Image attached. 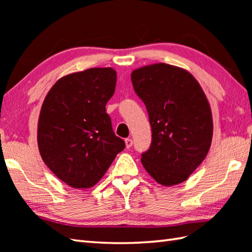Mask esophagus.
Segmentation results:
<instances>
[{
    "label": "esophagus",
    "mask_w": 252,
    "mask_h": 252,
    "mask_svg": "<svg viewBox=\"0 0 252 252\" xmlns=\"http://www.w3.org/2000/svg\"><path fill=\"white\" fill-rule=\"evenodd\" d=\"M132 145H133V141L131 140V138H126V147L129 149V148L132 147Z\"/></svg>",
    "instance_id": "esophagus-1"
}]
</instances>
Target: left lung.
<instances>
[{
	"mask_svg": "<svg viewBox=\"0 0 252 252\" xmlns=\"http://www.w3.org/2000/svg\"><path fill=\"white\" fill-rule=\"evenodd\" d=\"M131 80L153 132L142 164L157 183L180 184L199 167L211 146L213 122L206 94L191 73L163 63L135 69Z\"/></svg>",
	"mask_w": 252,
	"mask_h": 252,
	"instance_id": "obj_1",
	"label": "left lung"
}]
</instances>
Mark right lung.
<instances>
[{
    "instance_id": "right-lung-1",
    "label": "right lung",
    "mask_w": 252,
    "mask_h": 252,
    "mask_svg": "<svg viewBox=\"0 0 252 252\" xmlns=\"http://www.w3.org/2000/svg\"><path fill=\"white\" fill-rule=\"evenodd\" d=\"M115 69L67 74L45 96L37 122L42 159L72 189H90L126 147L112 131L106 104L115 93Z\"/></svg>"
}]
</instances>
